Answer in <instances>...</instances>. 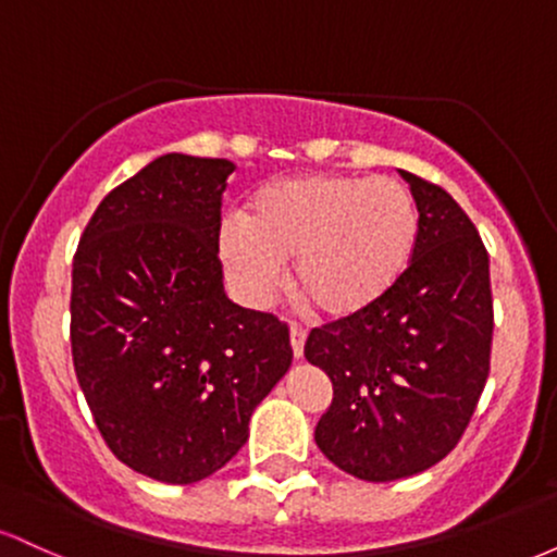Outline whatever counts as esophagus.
<instances>
[{"label":"esophagus","mask_w":557,"mask_h":557,"mask_svg":"<svg viewBox=\"0 0 557 557\" xmlns=\"http://www.w3.org/2000/svg\"><path fill=\"white\" fill-rule=\"evenodd\" d=\"M304 343H306V330L300 324H290V345H293V356L300 359L304 356Z\"/></svg>","instance_id":"esophagus-1"}]
</instances>
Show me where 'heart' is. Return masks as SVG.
<instances>
[{"label":"heart","mask_w":557,"mask_h":557,"mask_svg":"<svg viewBox=\"0 0 557 557\" xmlns=\"http://www.w3.org/2000/svg\"><path fill=\"white\" fill-rule=\"evenodd\" d=\"M419 240L411 190L389 177L293 175L267 183L216 235L230 287L264 309L293 261L298 298L324 319L369 311L398 285Z\"/></svg>","instance_id":"heart-1"}]
</instances>
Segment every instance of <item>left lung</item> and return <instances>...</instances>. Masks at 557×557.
<instances>
[{
    "label": "left lung",
    "instance_id": "8db88e82",
    "mask_svg": "<svg viewBox=\"0 0 557 557\" xmlns=\"http://www.w3.org/2000/svg\"><path fill=\"white\" fill-rule=\"evenodd\" d=\"M419 209L411 264L380 304L311 330L304 356L332 380L319 450L345 474L395 482L440 463L490 374V257L440 185L403 172Z\"/></svg>",
    "mask_w": 557,
    "mask_h": 557
}]
</instances>
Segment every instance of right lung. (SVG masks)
<instances>
[{
	"label": "right lung",
	"mask_w": 557,
	"mask_h": 557,
	"mask_svg": "<svg viewBox=\"0 0 557 557\" xmlns=\"http://www.w3.org/2000/svg\"><path fill=\"white\" fill-rule=\"evenodd\" d=\"M227 159L164 154L104 196L73 259L70 343L110 450L194 484L248 440L293 361L287 324L227 298L216 257Z\"/></svg>",
	"instance_id": "add662e5"
}]
</instances>
